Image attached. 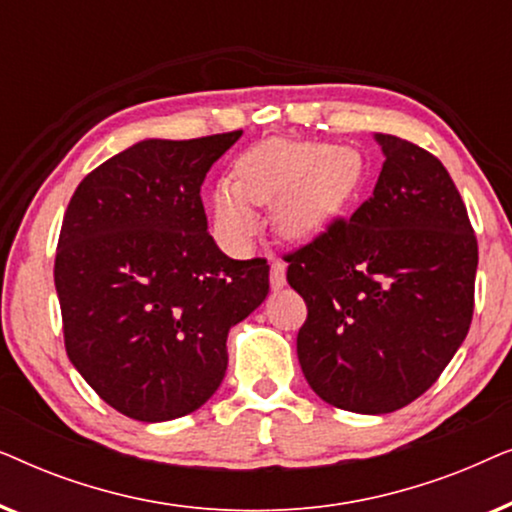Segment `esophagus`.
<instances>
[{
  "label": "esophagus",
  "mask_w": 512,
  "mask_h": 512,
  "mask_svg": "<svg viewBox=\"0 0 512 512\" xmlns=\"http://www.w3.org/2000/svg\"><path fill=\"white\" fill-rule=\"evenodd\" d=\"M270 286L272 291H279L286 286V265L282 261H272L270 265Z\"/></svg>",
  "instance_id": "1"
}]
</instances>
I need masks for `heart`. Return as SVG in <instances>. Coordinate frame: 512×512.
<instances>
[{
    "label": "heart",
    "mask_w": 512,
    "mask_h": 512,
    "mask_svg": "<svg viewBox=\"0 0 512 512\" xmlns=\"http://www.w3.org/2000/svg\"><path fill=\"white\" fill-rule=\"evenodd\" d=\"M361 153L352 146L270 142L251 146L233 179L214 191V228L230 249L247 247L256 230L251 205H275V226L289 240L324 235L352 205L363 184Z\"/></svg>",
    "instance_id": "heart-1"
}]
</instances>
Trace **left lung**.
<instances>
[{
  "label": "left lung",
  "mask_w": 512,
  "mask_h": 512,
  "mask_svg": "<svg viewBox=\"0 0 512 512\" xmlns=\"http://www.w3.org/2000/svg\"><path fill=\"white\" fill-rule=\"evenodd\" d=\"M373 198L289 261L307 303L298 361L321 401L387 415L438 380L473 317L478 242L454 181L429 151L375 132Z\"/></svg>",
  "instance_id": "obj_1"
}]
</instances>
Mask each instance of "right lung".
Masks as SVG:
<instances>
[{"instance_id":"right-lung-1","label":"right lung","mask_w":512,"mask_h":512,"mask_svg":"<svg viewBox=\"0 0 512 512\" xmlns=\"http://www.w3.org/2000/svg\"><path fill=\"white\" fill-rule=\"evenodd\" d=\"M240 137L142 139L69 200L55 254L67 356L125 417L170 422L205 405L226 375L230 326L268 296L270 265L223 254L200 200Z\"/></svg>"}]
</instances>
